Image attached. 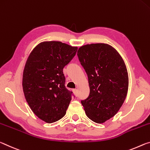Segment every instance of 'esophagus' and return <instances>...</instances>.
I'll use <instances>...</instances> for the list:
<instances>
[{"label": "esophagus", "instance_id": "34e87169", "mask_svg": "<svg viewBox=\"0 0 150 150\" xmlns=\"http://www.w3.org/2000/svg\"><path fill=\"white\" fill-rule=\"evenodd\" d=\"M73 93H74V94L76 96H78V92H77V90L76 89H74L73 90Z\"/></svg>", "mask_w": 150, "mask_h": 150}]
</instances>
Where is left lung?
Returning <instances> with one entry per match:
<instances>
[{
  "instance_id": "1",
  "label": "left lung",
  "mask_w": 150,
  "mask_h": 150,
  "mask_svg": "<svg viewBox=\"0 0 150 150\" xmlns=\"http://www.w3.org/2000/svg\"><path fill=\"white\" fill-rule=\"evenodd\" d=\"M77 54L88 78L90 94L82 100L86 114L102 124L114 117L126 99L128 74L118 52L104 43L82 46Z\"/></svg>"
}]
</instances>
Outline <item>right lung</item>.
Returning <instances> with one entry per match:
<instances>
[{"label":"right lung","instance_id":"1","mask_svg":"<svg viewBox=\"0 0 150 150\" xmlns=\"http://www.w3.org/2000/svg\"><path fill=\"white\" fill-rule=\"evenodd\" d=\"M77 50L61 42L45 41L27 58L23 75L24 96L34 114L46 123L62 118L69 106L72 92L65 87L63 68Z\"/></svg>","mask_w":150,"mask_h":150}]
</instances>
